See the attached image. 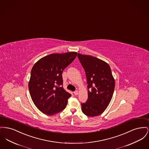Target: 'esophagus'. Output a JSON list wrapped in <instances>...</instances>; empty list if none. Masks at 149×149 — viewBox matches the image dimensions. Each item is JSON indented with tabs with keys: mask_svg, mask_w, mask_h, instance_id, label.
Listing matches in <instances>:
<instances>
[{
	"mask_svg": "<svg viewBox=\"0 0 149 149\" xmlns=\"http://www.w3.org/2000/svg\"><path fill=\"white\" fill-rule=\"evenodd\" d=\"M74 94L75 95H78V91L77 90H76V91H74Z\"/></svg>",
	"mask_w": 149,
	"mask_h": 149,
	"instance_id": "obj_1",
	"label": "esophagus"
}]
</instances>
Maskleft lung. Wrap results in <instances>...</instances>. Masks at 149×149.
<instances>
[{"label":"left lung","instance_id":"1","mask_svg":"<svg viewBox=\"0 0 149 149\" xmlns=\"http://www.w3.org/2000/svg\"><path fill=\"white\" fill-rule=\"evenodd\" d=\"M78 59L86 73L88 99L81 103L82 112L88 117L101 114L111 100L115 81L109 64L91 55L78 53Z\"/></svg>","mask_w":149,"mask_h":149}]
</instances>
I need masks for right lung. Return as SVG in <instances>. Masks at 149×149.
<instances>
[{"mask_svg": "<svg viewBox=\"0 0 149 149\" xmlns=\"http://www.w3.org/2000/svg\"><path fill=\"white\" fill-rule=\"evenodd\" d=\"M77 55L76 52L52 54L35 63L29 88L34 104L44 114L53 115L65 109L71 94L63 87V71Z\"/></svg>", "mask_w": 149, "mask_h": 149, "instance_id": "add662e5", "label": "right lung"}]
</instances>
